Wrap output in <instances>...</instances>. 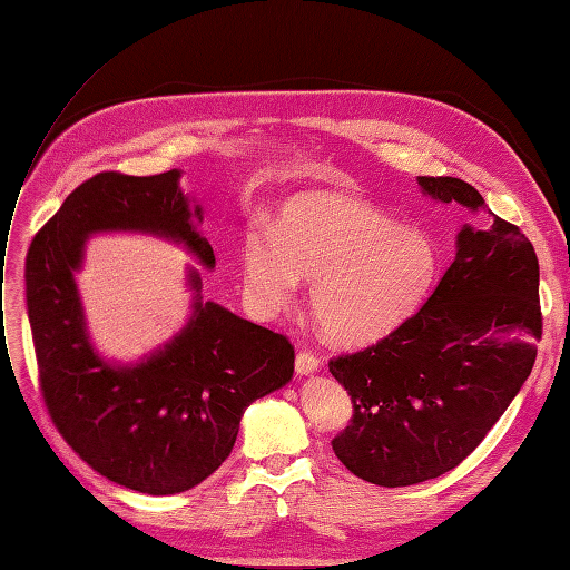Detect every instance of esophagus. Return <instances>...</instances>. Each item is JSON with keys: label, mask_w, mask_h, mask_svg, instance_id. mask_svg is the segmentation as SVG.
<instances>
[{"label": "esophagus", "mask_w": 570, "mask_h": 570, "mask_svg": "<svg viewBox=\"0 0 570 570\" xmlns=\"http://www.w3.org/2000/svg\"><path fill=\"white\" fill-rule=\"evenodd\" d=\"M318 366H321V358L314 352H308V350H302L297 354V358H295V368H297L299 375L314 373V371H318Z\"/></svg>", "instance_id": "esophagus-1"}]
</instances>
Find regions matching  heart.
<instances>
[{
	"label": "heart",
	"mask_w": 570,
	"mask_h": 570,
	"mask_svg": "<svg viewBox=\"0 0 570 570\" xmlns=\"http://www.w3.org/2000/svg\"><path fill=\"white\" fill-rule=\"evenodd\" d=\"M245 295L264 316L314 283L312 312L321 331L356 347L396 331L419 312L440 271L425 233L400 228L375 206L340 193L289 199L271 235H252L239 256Z\"/></svg>",
	"instance_id": "heart-1"
}]
</instances>
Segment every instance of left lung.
Listing matches in <instances>:
<instances>
[{"instance_id": "1", "label": "left lung", "mask_w": 570, "mask_h": 570, "mask_svg": "<svg viewBox=\"0 0 570 570\" xmlns=\"http://www.w3.org/2000/svg\"><path fill=\"white\" fill-rule=\"evenodd\" d=\"M419 185L469 214L454 264L396 331L327 361L352 396V419L333 438L335 456L381 488L456 469L523 387L542 340L530 239L469 183L421 176Z\"/></svg>"}]
</instances>
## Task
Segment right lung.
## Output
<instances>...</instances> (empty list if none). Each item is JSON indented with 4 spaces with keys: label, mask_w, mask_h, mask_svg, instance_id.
I'll return each instance as SVG.
<instances>
[{
    "label": "right lung",
    "mask_w": 570,
    "mask_h": 570,
    "mask_svg": "<svg viewBox=\"0 0 570 570\" xmlns=\"http://www.w3.org/2000/svg\"><path fill=\"white\" fill-rule=\"evenodd\" d=\"M178 178V170L88 178L32 237L26 258L28 318L51 423L97 473L147 494L185 492L209 478L230 456L245 409L295 371L287 335L214 302H197L185 331L132 368H114L92 352L73 283L90 233H159L180 239L204 266L216 264L189 223ZM193 285L199 289L197 275Z\"/></svg>",
    "instance_id": "obj_1"
}]
</instances>
